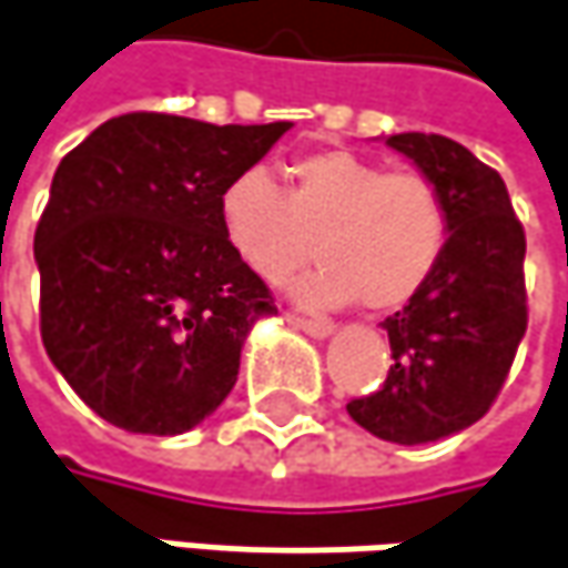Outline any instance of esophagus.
<instances>
[{
    "label": "esophagus",
    "mask_w": 568,
    "mask_h": 568,
    "mask_svg": "<svg viewBox=\"0 0 568 568\" xmlns=\"http://www.w3.org/2000/svg\"><path fill=\"white\" fill-rule=\"evenodd\" d=\"M291 323H294V326H297L300 332L313 335V338H328V335L335 332V326H332L328 320H300V316H294Z\"/></svg>",
    "instance_id": "34e87169"
}]
</instances>
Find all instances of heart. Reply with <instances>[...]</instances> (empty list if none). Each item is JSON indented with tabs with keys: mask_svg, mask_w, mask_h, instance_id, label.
<instances>
[{
	"mask_svg": "<svg viewBox=\"0 0 568 568\" xmlns=\"http://www.w3.org/2000/svg\"><path fill=\"white\" fill-rule=\"evenodd\" d=\"M220 230L245 268L284 284L313 255L320 268L294 284L303 306H406L440 268L450 211L422 172H386L348 150L294 159L284 187L265 169L236 172L216 201Z\"/></svg>",
	"mask_w": 568,
	"mask_h": 568,
	"instance_id": "heart-1",
	"label": "heart"
}]
</instances>
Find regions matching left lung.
I'll return each mask as SVG.
<instances>
[{
	"instance_id": "obj_1",
	"label": "left lung",
	"mask_w": 568,
	"mask_h": 568,
	"mask_svg": "<svg viewBox=\"0 0 568 568\" xmlns=\"http://www.w3.org/2000/svg\"><path fill=\"white\" fill-rule=\"evenodd\" d=\"M440 187L450 242L435 277L383 320L393 364L377 393L348 415L393 444H428L479 422L496 403L527 328L525 226L496 169L438 133H393Z\"/></svg>"
}]
</instances>
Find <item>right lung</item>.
<instances>
[{
	"mask_svg": "<svg viewBox=\"0 0 568 568\" xmlns=\"http://www.w3.org/2000/svg\"><path fill=\"white\" fill-rule=\"evenodd\" d=\"M291 128L133 111L57 165L34 233L41 338L104 422L182 435L230 396L274 297L223 240L216 201Z\"/></svg>",
	"mask_w": 568,
	"mask_h": 568,
	"instance_id": "add662e5",
	"label": "right lung"
}]
</instances>
